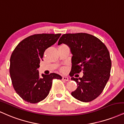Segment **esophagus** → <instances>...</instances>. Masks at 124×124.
I'll return each instance as SVG.
<instances>
[{
    "label": "esophagus",
    "instance_id": "obj_1",
    "mask_svg": "<svg viewBox=\"0 0 124 124\" xmlns=\"http://www.w3.org/2000/svg\"><path fill=\"white\" fill-rule=\"evenodd\" d=\"M62 80H64V81H68V80H69V78H68L67 77H62Z\"/></svg>",
    "mask_w": 124,
    "mask_h": 124
}]
</instances>
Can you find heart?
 <instances>
[{
  "instance_id": "obj_1",
  "label": "heart",
  "mask_w": 124,
  "mask_h": 124,
  "mask_svg": "<svg viewBox=\"0 0 124 124\" xmlns=\"http://www.w3.org/2000/svg\"><path fill=\"white\" fill-rule=\"evenodd\" d=\"M62 71H65V69H64V68H62Z\"/></svg>"
}]
</instances>
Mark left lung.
Instances as JSON below:
<instances>
[{
  "label": "left lung",
  "mask_w": 124,
  "mask_h": 124,
  "mask_svg": "<svg viewBox=\"0 0 124 124\" xmlns=\"http://www.w3.org/2000/svg\"><path fill=\"white\" fill-rule=\"evenodd\" d=\"M67 45L72 54L71 76L83 72L82 78H71L77 88L71 93L76 99L89 102L101 93L110 76L111 61L106 45L99 39L86 33L62 35L58 45Z\"/></svg>",
  "instance_id": "left-lung-1"
}]
</instances>
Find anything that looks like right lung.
I'll use <instances>...</instances> for the list:
<instances>
[{
    "label": "right lung",
    "instance_id": "right-lung-1",
    "mask_svg": "<svg viewBox=\"0 0 124 124\" xmlns=\"http://www.w3.org/2000/svg\"><path fill=\"white\" fill-rule=\"evenodd\" d=\"M61 33L35 34L18 43L10 57V74L16 93L25 101L36 103L49 93L53 79H62L59 74H42L38 68L45 51L57 41Z\"/></svg>",
    "mask_w": 124,
    "mask_h": 124
}]
</instances>
